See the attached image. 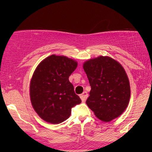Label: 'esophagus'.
Masks as SVG:
<instances>
[{
    "label": "esophagus",
    "mask_w": 152,
    "mask_h": 152,
    "mask_svg": "<svg viewBox=\"0 0 152 152\" xmlns=\"http://www.w3.org/2000/svg\"><path fill=\"white\" fill-rule=\"evenodd\" d=\"M87 97H88V93H87L86 91H84L83 94H81V96H80V98H81V101L83 102H84L86 100Z\"/></svg>",
    "instance_id": "esophagus-1"
}]
</instances>
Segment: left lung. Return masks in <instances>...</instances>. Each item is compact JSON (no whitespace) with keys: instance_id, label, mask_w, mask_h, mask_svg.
Returning a JSON list of instances; mask_svg holds the SVG:
<instances>
[{"instance_id":"obj_1","label":"left lung","mask_w":152,"mask_h":152,"mask_svg":"<svg viewBox=\"0 0 152 152\" xmlns=\"http://www.w3.org/2000/svg\"><path fill=\"white\" fill-rule=\"evenodd\" d=\"M91 89L87 106L101 121L109 122L128 106L130 83L121 64L109 56L91 58L83 64Z\"/></svg>"}]
</instances>
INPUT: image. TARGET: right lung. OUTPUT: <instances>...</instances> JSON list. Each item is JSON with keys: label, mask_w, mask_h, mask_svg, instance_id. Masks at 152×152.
<instances>
[{"label": "right lung", "mask_w": 152, "mask_h": 152, "mask_svg": "<svg viewBox=\"0 0 152 152\" xmlns=\"http://www.w3.org/2000/svg\"><path fill=\"white\" fill-rule=\"evenodd\" d=\"M78 63L64 56L50 55L40 63L30 82L33 108L43 120L53 124L66 121L71 109L81 102L69 81Z\"/></svg>", "instance_id": "1"}]
</instances>
